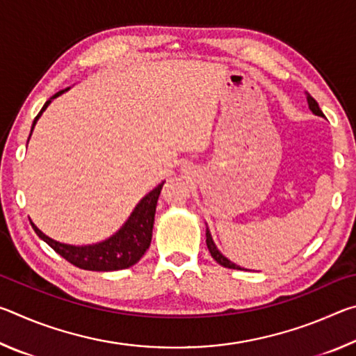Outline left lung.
<instances>
[{
    "label": "left lung",
    "mask_w": 356,
    "mask_h": 356,
    "mask_svg": "<svg viewBox=\"0 0 356 356\" xmlns=\"http://www.w3.org/2000/svg\"><path fill=\"white\" fill-rule=\"evenodd\" d=\"M306 99H308V105H309V108H311V111L314 113V114H317V116H323V113H322V110H321V106H318V104L317 102L314 100V97H311L309 94H306ZM206 242H207V248H209V251H210V254H212V257L215 259L216 262H218L220 265H222V267H227V268H234V270H243V268H240V267H237L236 264H232L231 261H227V259L221 254V252L216 250V246H215V243H213V240H212V236H210V232H209V229L206 231Z\"/></svg>",
    "instance_id": "8db88e82"
}]
</instances>
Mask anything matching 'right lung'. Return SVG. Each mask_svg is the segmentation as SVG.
Instances as JSON below:
<instances>
[{"mask_svg": "<svg viewBox=\"0 0 356 356\" xmlns=\"http://www.w3.org/2000/svg\"><path fill=\"white\" fill-rule=\"evenodd\" d=\"M64 91H59L50 100L45 102V105L42 106L40 113L34 118L31 134L35 122L45 108L50 105V102L61 95ZM31 136V135H29ZM29 141V138H28ZM165 182H161L155 190L149 193L147 196H144L140 201V204L135 207L134 213L130 215L127 222L119 229L105 242L97 245H89V246H72L55 242L50 237H47L45 234H42L33 222L31 226L35 231V234L47 242L48 245L55 250L59 256H63L65 261L74 264L75 267L83 270H92V272H113V270H122L131 267L144 256V252L149 248L150 238H152V227H154V216H155V207L156 201H159L161 186Z\"/></svg>", "mask_w": 356, "mask_h": 356, "instance_id": "1", "label": "right lung"}]
</instances>
